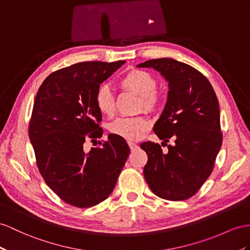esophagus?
I'll return each instance as SVG.
<instances>
[{
  "instance_id": "1",
  "label": "esophagus",
  "mask_w": 250,
  "mask_h": 250,
  "mask_svg": "<svg viewBox=\"0 0 250 250\" xmlns=\"http://www.w3.org/2000/svg\"><path fill=\"white\" fill-rule=\"evenodd\" d=\"M129 146H130V149H131V151H135L137 148H138V146H137V144H135V143H129Z\"/></svg>"
}]
</instances>
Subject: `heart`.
Returning <instances> with one entry per match:
<instances>
[{
    "instance_id": "b5f03b06",
    "label": "heart",
    "mask_w": 250,
    "mask_h": 250,
    "mask_svg": "<svg viewBox=\"0 0 250 250\" xmlns=\"http://www.w3.org/2000/svg\"><path fill=\"white\" fill-rule=\"evenodd\" d=\"M119 86L125 91L139 96L138 108L146 112H155L163 104L164 96L156 87L155 77L144 69H131L118 82ZM95 104L98 111L105 116H112L115 111L114 95L107 85L100 86L95 95ZM150 121L145 116L119 117L108 126L112 134L129 142L142 138L150 129Z\"/></svg>"
}]
</instances>
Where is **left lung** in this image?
<instances>
[{"mask_svg":"<svg viewBox=\"0 0 250 250\" xmlns=\"http://www.w3.org/2000/svg\"><path fill=\"white\" fill-rule=\"evenodd\" d=\"M137 66L154 68L169 82L167 104L153 131L165 143L171 137L175 143L167 153L158 144H140L148 155L146 182L164 200H187L210 176L221 149L219 100L206 77L186 63L162 58Z\"/></svg>","mask_w":250,"mask_h":250,"instance_id":"8db88e82","label":"left lung"}]
</instances>
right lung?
I'll return each mask as SVG.
<instances>
[{
	"label": "right lung",
	"instance_id": "1",
	"mask_svg": "<svg viewBox=\"0 0 250 250\" xmlns=\"http://www.w3.org/2000/svg\"><path fill=\"white\" fill-rule=\"evenodd\" d=\"M125 61H88L56 70L38 91L28 135L44 182L63 202L78 208L110 196L130 148L111 134L97 148L84 143L102 136L101 113L95 104L100 84Z\"/></svg>",
	"mask_w": 250,
	"mask_h": 250
}]
</instances>
